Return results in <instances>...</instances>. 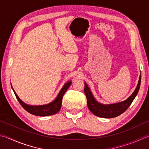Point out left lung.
<instances>
[{
  "instance_id": "obj_1",
  "label": "left lung",
  "mask_w": 149,
  "mask_h": 149,
  "mask_svg": "<svg viewBox=\"0 0 149 149\" xmlns=\"http://www.w3.org/2000/svg\"><path fill=\"white\" fill-rule=\"evenodd\" d=\"M141 76L140 75L138 84H137L136 90L128 99L124 102L110 105H103L97 102L94 99L93 94L91 92L90 89L88 88L86 83H85L84 91H85V94L86 97V101H87V105L89 110L94 115L102 118H113L121 115L129 107L138 93L141 85Z\"/></svg>"
}]
</instances>
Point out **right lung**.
Here are the masks:
<instances>
[{
  "label": "right lung",
  "mask_w": 149,
  "mask_h": 149,
  "mask_svg": "<svg viewBox=\"0 0 149 149\" xmlns=\"http://www.w3.org/2000/svg\"><path fill=\"white\" fill-rule=\"evenodd\" d=\"M72 82L69 81L65 85H64L63 88L61 89L60 93H58L57 97H56V99L54 100L53 102L50 103V104H48L46 105H38V106H34V105H27L22 102L19 98L17 94L15 93V92L13 90L12 86V88L13 89V92H14V94L16 96V98L17 99L18 102H19L21 106H22L24 109H25L26 111L29 112L31 114H32L36 116H42V117H44V116H49L51 115H54L57 113L59 110L61 109V105H62V102H63V98L64 94H65L68 88H69V86L71 85Z\"/></svg>",
  "instance_id": "obj_1"
}]
</instances>
